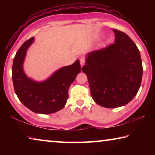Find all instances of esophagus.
<instances>
[{"label":"esophagus","mask_w":155,"mask_h":155,"mask_svg":"<svg viewBox=\"0 0 155 155\" xmlns=\"http://www.w3.org/2000/svg\"><path fill=\"white\" fill-rule=\"evenodd\" d=\"M85 59H84V58H81V59H80V64L81 65V67H82L83 65H84V64H85Z\"/></svg>","instance_id":"34e87169"}]
</instances>
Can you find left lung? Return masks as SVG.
I'll list each match as a JSON object with an SVG mask.
<instances>
[{
    "mask_svg": "<svg viewBox=\"0 0 155 155\" xmlns=\"http://www.w3.org/2000/svg\"><path fill=\"white\" fill-rule=\"evenodd\" d=\"M113 31L115 43L86 54L82 68L94 101L106 108L124 106L132 101L143 74L140 52L134 41L122 31Z\"/></svg>",
    "mask_w": 155,
    "mask_h": 155,
    "instance_id": "8db88e82",
    "label": "left lung"
}]
</instances>
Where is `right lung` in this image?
Returning a JSON list of instances; mask_svg holds the SVG:
<instances>
[{
    "mask_svg": "<svg viewBox=\"0 0 155 155\" xmlns=\"http://www.w3.org/2000/svg\"><path fill=\"white\" fill-rule=\"evenodd\" d=\"M34 38L26 41L17 51L12 66V80L20 101L36 114H50L62 109L68 98V89L81 71L79 60L62 67L42 81L28 77L24 71L27 52Z\"/></svg>",
    "mask_w": 155,
    "mask_h": 155,
    "instance_id": "right-lung-1",
    "label": "right lung"
}]
</instances>
